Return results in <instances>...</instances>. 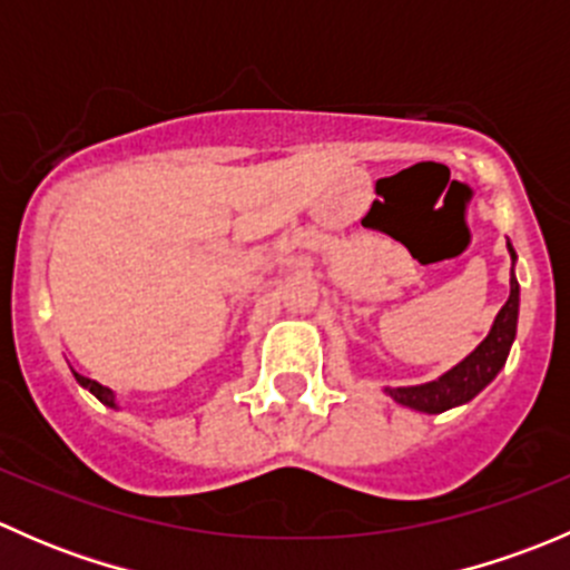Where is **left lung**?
<instances>
[{
	"label": "left lung",
	"mask_w": 570,
	"mask_h": 570,
	"mask_svg": "<svg viewBox=\"0 0 570 570\" xmlns=\"http://www.w3.org/2000/svg\"><path fill=\"white\" fill-rule=\"evenodd\" d=\"M510 258L515 264V250L508 243ZM515 325H519V281L515 273L510 269V297L502 306V312L493 320L488 336L471 350L461 364L452 366L450 372H444L441 377L430 383H419V386H396V389H383L394 402L400 405L413 407L419 413H444L450 407L465 405L469 400H474L493 377L499 375V370L508 361L510 347H513L515 338Z\"/></svg>",
	"instance_id": "obj_1"
}]
</instances>
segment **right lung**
<instances>
[{
  "instance_id": "right-lung-1",
  "label": "right lung",
  "mask_w": 570,
  "mask_h": 570,
  "mask_svg": "<svg viewBox=\"0 0 570 570\" xmlns=\"http://www.w3.org/2000/svg\"><path fill=\"white\" fill-rule=\"evenodd\" d=\"M73 377H77V383H79V386H82V389H88V392L94 394L96 400H99V402H105V405H109V407H118V402H115V392H112V389L101 386V383L90 381V377L79 375V372H73Z\"/></svg>"
}]
</instances>
